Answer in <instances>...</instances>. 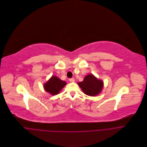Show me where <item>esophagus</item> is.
Masks as SVG:
<instances>
[{
	"label": "esophagus",
	"instance_id": "esophagus-1",
	"mask_svg": "<svg viewBox=\"0 0 147 147\" xmlns=\"http://www.w3.org/2000/svg\"><path fill=\"white\" fill-rule=\"evenodd\" d=\"M69 81H70V82H74V79L73 78H70V79H69Z\"/></svg>",
	"mask_w": 147,
	"mask_h": 147
}]
</instances>
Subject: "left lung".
I'll use <instances>...</instances> for the list:
<instances>
[{"mask_svg":"<svg viewBox=\"0 0 147 147\" xmlns=\"http://www.w3.org/2000/svg\"><path fill=\"white\" fill-rule=\"evenodd\" d=\"M78 84L84 93L90 96L98 94L103 87V82L97 79L93 74L86 76L84 80Z\"/></svg>","mask_w":147,"mask_h":147,"instance_id":"obj_1","label":"left lung"}]
</instances>
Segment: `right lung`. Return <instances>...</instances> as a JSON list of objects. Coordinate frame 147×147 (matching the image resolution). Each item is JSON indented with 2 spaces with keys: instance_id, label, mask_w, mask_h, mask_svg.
Listing matches in <instances>:
<instances>
[{
  "instance_id": "obj_1",
  "label": "right lung",
  "mask_w": 147,
  "mask_h": 147,
  "mask_svg": "<svg viewBox=\"0 0 147 147\" xmlns=\"http://www.w3.org/2000/svg\"><path fill=\"white\" fill-rule=\"evenodd\" d=\"M66 85V82L58 78L57 77L52 76L44 85V88L45 91L51 93L52 95H56Z\"/></svg>"
}]
</instances>
